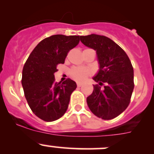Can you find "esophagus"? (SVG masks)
<instances>
[{
  "label": "esophagus",
  "mask_w": 154,
  "mask_h": 154,
  "mask_svg": "<svg viewBox=\"0 0 154 154\" xmlns=\"http://www.w3.org/2000/svg\"><path fill=\"white\" fill-rule=\"evenodd\" d=\"M82 85H83V84H82L81 83H77V87H80V86H82Z\"/></svg>",
  "instance_id": "34e87169"
}]
</instances>
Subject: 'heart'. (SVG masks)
Returning a JSON list of instances; mask_svg holds the SVG:
<instances>
[{
  "instance_id": "b5f03b06",
  "label": "heart",
  "mask_w": 154,
  "mask_h": 154,
  "mask_svg": "<svg viewBox=\"0 0 154 154\" xmlns=\"http://www.w3.org/2000/svg\"><path fill=\"white\" fill-rule=\"evenodd\" d=\"M69 74L71 78L77 80L78 82H83L91 75V71L86 68L74 67L71 68L69 71Z\"/></svg>"
}]
</instances>
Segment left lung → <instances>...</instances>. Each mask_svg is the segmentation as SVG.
<instances>
[{"label": "left lung", "instance_id": "left-lung-1", "mask_svg": "<svg viewBox=\"0 0 154 154\" xmlns=\"http://www.w3.org/2000/svg\"><path fill=\"white\" fill-rule=\"evenodd\" d=\"M80 38L83 45L96 51L100 64V70L93 78L98 84L93 86L87 104L94 116L111 120L130 104L134 88L133 66L125 51L108 37L91 34Z\"/></svg>", "mask_w": 154, "mask_h": 154}]
</instances>
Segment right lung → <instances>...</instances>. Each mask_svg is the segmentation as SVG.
Instances as JSON below:
<instances>
[{
    "label": "right lung",
    "instance_id": "obj_1",
    "mask_svg": "<svg viewBox=\"0 0 154 154\" xmlns=\"http://www.w3.org/2000/svg\"><path fill=\"white\" fill-rule=\"evenodd\" d=\"M79 42L80 35H51L37 45L24 64L21 79L24 96L32 112L45 122H54L66 113L77 88L69 78L55 83L54 73Z\"/></svg>",
    "mask_w": 154,
    "mask_h": 154
}]
</instances>
